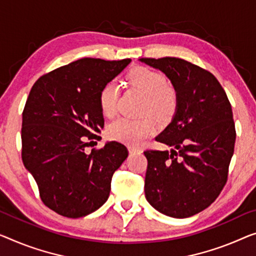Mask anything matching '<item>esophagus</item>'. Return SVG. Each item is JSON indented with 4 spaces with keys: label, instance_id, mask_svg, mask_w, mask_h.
Returning <instances> with one entry per match:
<instances>
[{
    "label": "esophagus",
    "instance_id": "esophagus-1",
    "mask_svg": "<svg viewBox=\"0 0 256 256\" xmlns=\"http://www.w3.org/2000/svg\"><path fill=\"white\" fill-rule=\"evenodd\" d=\"M128 152L130 154H136V152H138V150H136L133 147H128Z\"/></svg>",
    "mask_w": 256,
    "mask_h": 256
}]
</instances>
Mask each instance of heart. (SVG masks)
<instances>
[{"instance_id":"b5f03b06","label":"heart","mask_w":256,"mask_h":256,"mask_svg":"<svg viewBox=\"0 0 256 256\" xmlns=\"http://www.w3.org/2000/svg\"><path fill=\"white\" fill-rule=\"evenodd\" d=\"M128 82L146 96L144 114L154 116L158 120H166L174 115L176 110V94L169 87L168 80L161 72L148 68H136L128 74ZM118 98V86L110 82L102 87L98 94V104L104 116L110 117L116 112ZM155 131L150 120H133L128 118H117L109 124L106 134L112 140L136 146L144 138Z\"/></svg>"}]
</instances>
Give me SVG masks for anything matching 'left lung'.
<instances>
[{"label":"left lung","mask_w":256,"mask_h":256,"mask_svg":"<svg viewBox=\"0 0 256 256\" xmlns=\"http://www.w3.org/2000/svg\"><path fill=\"white\" fill-rule=\"evenodd\" d=\"M164 74L176 92L171 123L156 136L170 150H146L144 196L156 210L186 218L208 208L228 179L234 150L231 104L214 74L176 58H140Z\"/></svg>","instance_id":"left-lung-1"}]
</instances>
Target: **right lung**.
Instances as JSON below:
<instances>
[{
  "instance_id": "add662e5",
  "label": "right lung",
  "mask_w": 256,
  "mask_h": 256,
  "mask_svg": "<svg viewBox=\"0 0 256 256\" xmlns=\"http://www.w3.org/2000/svg\"><path fill=\"white\" fill-rule=\"evenodd\" d=\"M130 62L86 57L40 77L30 92L22 112V163L41 200L60 215L78 218L98 210L128 158L126 147L116 141L85 150L104 125L101 88Z\"/></svg>"
}]
</instances>
